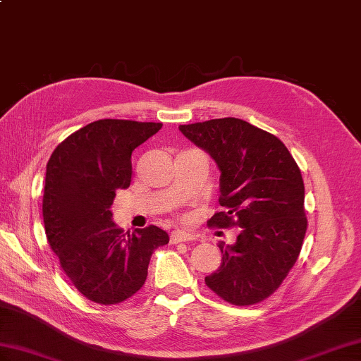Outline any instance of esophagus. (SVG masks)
<instances>
[{"instance_id": "1", "label": "esophagus", "mask_w": 361, "mask_h": 361, "mask_svg": "<svg viewBox=\"0 0 361 361\" xmlns=\"http://www.w3.org/2000/svg\"><path fill=\"white\" fill-rule=\"evenodd\" d=\"M195 237L189 233L185 231H173L171 234V242L172 243H180V242H189V240H194Z\"/></svg>"}]
</instances>
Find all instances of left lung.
<instances>
[{
	"instance_id": "left-lung-1",
	"label": "left lung",
	"mask_w": 361,
	"mask_h": 361,
	"mask_svg": "<svg viewBox=\"0 0 361 361\" xmlns=\"http://www.w3.org/2000/svg\"><path fill=\"white\" fill-rule=\"evenodd\" d=\"M220 171V206L211 226L240 228L233 245L219 243L221 265L206 276L214 293L234 305L264 301L295 265L307 229L304 181L274 135L237 118L180 126Z\"/></svg>"
}]
</instances>
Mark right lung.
I'll list each match as a JSON object with an SVG mask.
<instances>
[{"mask_svg": "<svg viewBox=\"0 0 361 361\" xmlns=\"http://www.w3.org/2000/svg\"><path fill=\"white\" fill-rule=\"evenodd\" d=\"M161 122L101 119L60 142L46 164L44 231L74 287L110 305L140 290L152 252L169 243L158 226L124 234L110 211L116 189L132 181V152Z\"/></svg>", "mask_w": 361, "mask_h": 361, "instance_id": "obj_1", "label": "right lung"}]
</instances>
